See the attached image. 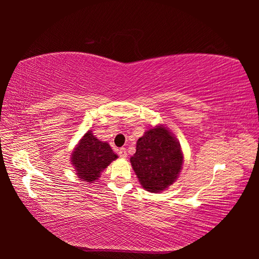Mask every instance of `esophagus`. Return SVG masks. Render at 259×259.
<instances>
[{
	"instance_id": "34e87169",
	"label": "esophagus",
	"mask_w": 259,
	"mask_h": 259,
	"mask_svg": "<svg viewBox=\"0 0 259 259\" xmlns=\"http://www.w3.org/2000/svg\"><path fill=\"white\" fill-rule=\"evenodd\" d=\"M118 153H119V156H120L121 158H126V150H125V148H120Z\"/></svg>"
}]
</instances>
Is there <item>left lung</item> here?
Here are the masks:
<instances>
[{"label":"left lung","instance_id":"obj_1","mask_svg":"<svg viewBox=\"0 0 259 259\" xmlns=\"http://www.w3.org/2000/svg\"><path fill=\"white\" fill-rule=\"evenodd\" d=\"M130 162L147 191L160 192L178 178L184 156L177 139L164 126L158 125L138 139Z\"/></svg>","mask_w":259,"mask_h":259}]
</instances>
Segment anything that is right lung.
Here are the masks:
<instances>
[{
	"label": "right lung",
	"instance_id": "add662e5",
	"mask_svg": "<svg viewBox=\"0 0 259 259\" xmlns=\"http://www.w3.org/2000/svg\"><path fill=\"white\" fill-rule=\"evenodd\" d=\"M118 158L107 142L100 141L88 131L72 152L71 162L82 181L92 183L100 177L102 170Z\"/></svg>",
	"mask_w": 259,
	"mask_h": 259
}]
</instances>
